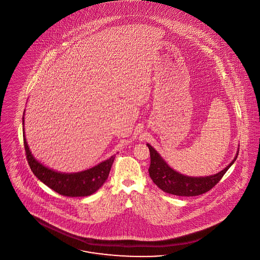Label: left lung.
<instances>
[{"mask_svg": "<svg viewBox=\"0 0 260 260\" xmlns=\"http://www.w3.org/2000/svg\"><path fill=\"white\" fill-rule=\"evenodd\" d=\"M147 146L150 150L151 157V165L149 167V174L151 179L165 192L179 197H196L209 191L212 187L218 184L225 172L229 170V167L234 164L239 153L238 151L237 155L229 166L215 175L188 177L168 167L164 158L159 156V154L152 146L150 144H147Z\"/></svg>", "mask_w": 260, "mask_h": 260, "instance_id": "1", "label": "left lung"}]
</instances>
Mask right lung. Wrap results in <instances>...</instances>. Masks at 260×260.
Here are the masks:
<instances>
[{
	"instance_id": "add662e5",
	"label": "right lung",
	"mask_w": 260,
	"mask_h": 260,
	"mask_svg": "<svg viewBox=\"0 0 260 260\" xmlns=\"http://www.w3.org/2000/svg\"><path fill=\"white\" fill-rule=\"evenodd\" d=\"M25 112V111H24ZM25 114V113H23ZM23 139L26 151L27 160L32 173L41 180L43 184L50 187L54 191L63 197L79 198L93 194L102 187L108 178L115 156L101 162L100 165L77 173H61L48 167H44L38 161L28 147L24 132V115H23Z\"/></svg>"
}]
</instances>
